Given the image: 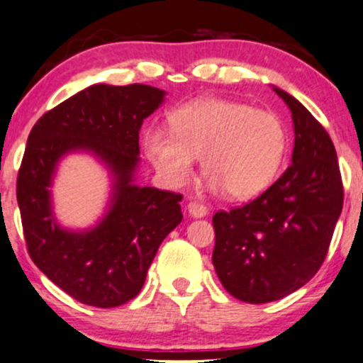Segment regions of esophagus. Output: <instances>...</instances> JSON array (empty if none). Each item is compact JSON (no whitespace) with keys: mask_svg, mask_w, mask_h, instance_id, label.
I'll return each mask as SVG.
<instances>
[{"mask_svg":"<svg viewBox=\"0 0 363 363\" xmlns=\"http://www.w3.org/2000/svg\"><path fill=\"white\" fill-rule=\"evenodd\" d=\"M187 211H189V215L194 216V218H201V216L208 215V208L203 205V203L198 201H191L189 205H187Z\"/></svg>","mask_w":363,"mask_h":363,"instance_id":"1","label":"esophagus"}]
</instances>
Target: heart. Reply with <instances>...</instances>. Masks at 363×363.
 Listing matches in <instances>:
<instances>
[{"instance_id": "obj_1", "label": "heart", "mask_w": 363, "mask_h": 363, "mask_svg": "<svg viewBox=\"0 0 363 363\" xmlns=\"http://www.w3.org/2000/svg\"><path fill=\"white\" fill-rule=\"evenodd\" d=\"M170 132L152 129L145 150L160 176L182 186L201 158L210 189L232 199H245L264 191L280 172L289 133L277 114L244 102L205 99L186 104L170 116Z\"/></svg>"}]
</instances>
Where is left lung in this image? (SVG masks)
<instances>
[{
    "instance_id": "left-lung-1",
    "label": "left lung",
    "mask_w": 363,
    "mask_h": 363,
    "mask_svg": "<svg viewBox=\"0 0 363 363\" xmlns=\"http://www.w3.org/2000/svg\"><path fill=\"white\" fill-rule=\"evenodd\" d=\"M289 106L291 165L261 196L213 215L215 272L223 289L247 303L280 301L319 272L343 208L338 157L328 131L277 86Z\"/></svg>"
}]
</instances>
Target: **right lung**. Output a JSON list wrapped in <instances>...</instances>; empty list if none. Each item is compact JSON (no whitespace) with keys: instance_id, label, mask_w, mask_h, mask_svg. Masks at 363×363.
I'll list each match as a JSON object with an SVG mask.
<instances>
[{"instance_id":"add662e5","label":"right lung","mask_w":363,"mask_h":363,"mask_svg":"<svg viewBox=\"0 0 363 363\" xmlns=\"http://www.w3.org/2000/svg\"><path fill=\"white\" fill-rule=\"evenodd\" d=\"M164 95L141 83L91 85L45 112L28 135L16 179L28 256L85 306L109 309L135 298L162 240L182 220V194L133 182L140 128ZM77 149L101 157L115 179L110 211L85 233L57 225L48 189L57 162Z\"/></svg>"}]
</instances>
